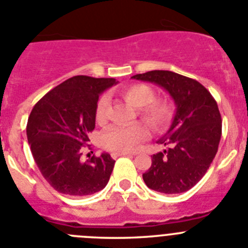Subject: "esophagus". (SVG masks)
Wrapping results in <instances>:
<instances>
[{
  "mask_svg": "<svg viewBox=\"0 0 248 248\" xmlns=\"http://www.w3.org/2000/svg\"><path fill=\"white\" fill-rule=\"evenodd\" d=\"M124 155H135V153L132 152H115L111 154V156H112L113 159L119 158V156H124Z\"/></svg>",
  "mask_w": 248,
  "mask_h": 248,
  "instance_id": "esophagus-1",
  "label": "esophagus"
}]
</instances>
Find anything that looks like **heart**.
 <instances>
[{"label": "heart", "instance_id": "b5f03b06", "mask_svg": "<svg viewBox=\"0 0 248 248\" xmlns=\"http://www.w3.org/2000/svg\"><path fill=\"white\" fill-rule=\"evenodd\" d=\"M120 94L127 103L138 108L140 116L154 131H161L170 124L172 119V108L170 104L163 100H155V93L149 85L140 84V83L127 85L122 88ZM106 105H108V98L101 96L95 108L96 121H104ZM147 137V127L140 122L127 124V126L113 124L103 133L101 144L104 148L112 152H128L135 149Z\"/></svg>", "mask_w": 248, "mask_h": 248}]
</instances>
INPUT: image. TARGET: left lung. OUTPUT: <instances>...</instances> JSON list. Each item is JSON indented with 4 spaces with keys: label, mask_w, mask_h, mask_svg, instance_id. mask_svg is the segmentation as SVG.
<instances>
[{
    "label": "left lung",
    "mask_w": 248,
    "mask_h": 248,
    "mask_svg": "<svg viewBox=\"0 0 248 248\" xmlns=\"http://www.w3.org/2000/svg\"><path fill=\"white\" fill-rule=\"evenodd\" d=\"M132 78L155 83L176 105L172 124L158 140L164 152L152 156L143 180L149 188L165 194L191 189L205 175L221 137V116L212 94L196 79L171 71H150Z\"/></svg>",
    "instance_id": "left-lung-1"
}]
</instances>
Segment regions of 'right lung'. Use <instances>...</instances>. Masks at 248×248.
<instances>
[{"mask_svg": "<svg viewBox=\"0 0 248 248\" xmlns=\"http://www.w3.org/2000/svg\"><path fill=\"white\" fill-rule=\"evenodd\" d=\"M115 78L75 76L43 96L29 115L27 137L33 158L57 192L88 196L108 185L115 160L108 153L82 160L88 133L95 128L99 95Z\"/></svg>", "mask_w": 248, "mask_h": 248, "instance_id": "right-lung-1", "label": "right lung"}]
</instances>
